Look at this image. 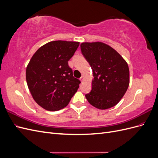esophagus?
Returning a JSON list of instances; mask_svg holds the SVG:
<instances>
[{"label":"esophagus","instance_id":"34e87169","mask_svg":"<svg viewBox=\"0 0 158 158\" xmlns=\"http://www.w3.org/2000/svg\"><path fill=\"white\" fill-rule=\"evenodd\" d=\"M80 80L81 81V82H83V80H84V76H81V77L80 78Z\"/></svg>","mask_w":158,"mask_h":158}]
</instances>
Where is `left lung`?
I'll return each mask as SVG.
<instances>
[{
    "instance_id": "left-lung-1",
    "label": "left lung",
    "mask_w": 158,
    "mask_h": 158,
    "mask_svg": "<svg viewBox=\"0 0 158 158\" xmlns=\"http://www.w3.org/2000/svg\"><path fill=\"white\" fill-rule=\"evenodd\" d=\"M80 49L93 71L92 90L85 95L88 102L99 109L116 106L129 85L127 62L112 47L101 42L82 43Z\"/></svg>"
}]
</instances>
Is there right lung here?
I'll list each match as a JSON object with an SVG mask.
<instances>
[{
    "instance_id": "add662e5",
    "label": "right lung",
    "mask_w": 158,
    "mask_h": 158,
    "mask_svg": "<svg viewBox=\"0 0 158 158\" xmlns=\"http://www.w3.org/2000/svg\"><path fill=\"white\" fill-rule=\"evenodd\" d=\"M78 42L47 43L33 55L26 69L27 86L36 103L48 111L66 107L79 88L80 81L73 76L68 61L79 46Z\"/></svg>"
}]
</instances>
